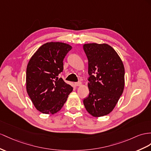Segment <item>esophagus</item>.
Returning <instances> with one entry per match:
<instances>
[{
	"mask_svg": "<svg viewBox=\"0 0 151 151\" xmlns=\"http://www.w3.org/2000/svg\"><path fill=\"white\" fill-rule=\"evenodd\" d=\"M81 85H82V82H75V86H76V87L80 86Z\"/></svg>",
	"mask_w": 151,
	"mask_h": 151,
	"instance_id": "esophagus-1",
	"label": "esophagus"
}]
</instances>
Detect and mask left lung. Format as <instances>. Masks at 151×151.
<instances>
[{"label":"left lung","mask_w":151,"mask_h":151,"mask_svg":"<svg viewBox=\"0 0 151 151\" xmlns=\"http://www.w3.org/2000/svg\"><path fill=\"white\" fill-rule=\"evenodd\" d=\"M88 59L89 94L83 99L87 111L94 117L110 114L124 87V67L115 50L107 44L83 45Z\"/></svg>","instance_id":"left-lung-1"}]
</instances>
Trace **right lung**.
I'll return each mask as SVG.
<instances>
[{
	"mask_svg": "<svg viewBox=\"0 0 151 151\" xmlns=\"http://www.w3.org/2000/svg\"><path fill=\"white\" fill-rule=\"evenodd\" d=\"M72 47L60 42L42 45L30 58L26 72L27 92L41 112L54 114L63 108L73 91L59 75L63 60Z\"/></svg>",
	"mask_w": 151,
	"mask_h": 151,
	"instance_id": "obj_1",
	"label": "right lung"
}]
</instances>
